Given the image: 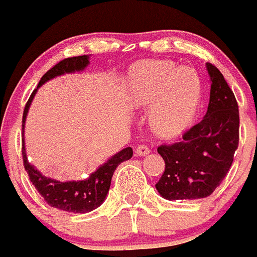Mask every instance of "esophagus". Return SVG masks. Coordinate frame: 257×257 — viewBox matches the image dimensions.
Returning <instances> with one entry per match:
<instances>
[{"label":"esophagus","instance_id":"esophagus-1","mask_svg":"<svg viewBox=\"0 0 257 257\" xmlns=\"http://www.w3.org/2000/svg\"><path fill=\"white\" fill-rule=\"evenodd\" d=\"M150 154V149L147 146H138L137 150H136V155L137 156H146V155Z\"/></svg>","mask_w":257,"mask_h":257}]
</instances>
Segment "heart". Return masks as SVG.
I'll use <instances>...</instances> for the list:
<instances>
[{"label": "heart", "instance_id": "heart-1", "mask_svg": "<svg viewBox=\"0 0 257 257\" xmlns=\"http://www.w3.org/2000/svg\"><path fill=\"white\" fill-rule=\"evenodd\" d=\"M201 93L195 69L173 62H142L132 77L131 97L137 106L151 107L150 124L161 137H173L191 121Z\"/></svg>", "mask_w": 257, "mask_h": 257}]
</instances>
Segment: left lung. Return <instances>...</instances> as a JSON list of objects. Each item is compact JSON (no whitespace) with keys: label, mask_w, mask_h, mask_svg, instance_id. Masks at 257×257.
Listing matches in <instances>:
<instances>
[{"label":"left lung","mask_w":257,"mask_h":257,"mask_svg":"<svg viewBox=\"0 0 257 257\" xmlns=\"http://www.w3.org/2000/svg\"><path fill=\"white\" fill-rule=\"evenodd\" d=\"M206 69L211 80L207 112L179 142L157 149L165 172L155 187L169 201L211 195L229 172L238 147L239 112L234 94L218 68L207 62Z\"/></svg>","instance_id":"left-lung-1"}]
</instances>
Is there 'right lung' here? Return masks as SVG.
Segmentation results:
<instances>
[{"mask_svg": "<svg viewBox=\"0 0 257 257\" xmlns=\"http://www.w3.org/2000/svg\"><path fill=\"white\" fill-rule=\"evenodd\" d=\"M88 65V55L70 57V59L62 60L59 64H56L41 78V82L37 85V89H34L32 96L29 97V100L25 105L24 114H23V161H24V168L29 175V179L48 205L55 209L62 210V211L79 212V214L89 212L102 205L108 193V189H110L115 169L123 161L129 160L133 156V150L131 147H126V149L119 151L114 156L110 157L106 163L98 166L96 172L89 174V177L85 179L60 182V180L43 175L38 169H36V166L29 163L27 157V150H25L24 128L28 111H29L32 101H33L39 87H42L48 80L64 75V74L83 71Z\"/></svg>", "mask_w": 257, "mask_h": 257, "instance_id": "add662e5", "label": "right lung"}]
</instances>
